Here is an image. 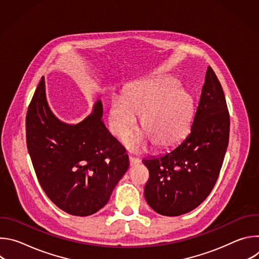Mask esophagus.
I'll use <instances>...</instances> for the list:
<instances>
[{"mask_svg": "<svg viewBox=\"0 0 259 259\" xmlns=\"http://www.w3.org/2000/svg\"><path fill=\"white\" fill-rule=\"evenodd\" d=\"M139 163H140V160H139V159L133 158V157H129V164H130L131 167L136 166V165H138Z\"/></svg>", "mask_w": 259, "mask_h": 259, "instance_id": "34e87169", "label": "esophagus"}]
</instances>
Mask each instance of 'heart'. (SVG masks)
Masks as SVG:
<instances>
[{
	"label": "heart",
	"instance_id": "b5f03b06",
	"mask_svg": "<svg viewBox=\"0 0 259 259\" xmlns=\"http://www.w3.org/2000/svg\"><path fill=\"white\" fill-rule=\"evenodd\" d=\"M195 114L194 96L179 89L172 78H157L138 83L124 97H115L109 104L108 126L120 139L128 137L137 127L144 134L127 140L132 151L145 147L149 140L157 150H169L190 132Z\"/></svg>",
	"mask_w": 259,
	"mask_h": 259
}]
</instances>
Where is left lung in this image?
<instances>
[{
    "label": "left lung",
    "mask_w": 259,
    "mask_h": 259,
    "mask_svg": "<svg viewBox=\"0 0 259 259\" xmlns=\"http://www.w3.org/2000/svg\"><path fill=\"white\" fill-rule=\"evenodd\" d=\"M229 136L225 93L208 66L190 133L169 152L142 160L150 172L144 187L147 204L165 216H179L197 208L215 186Z\"/></svg>",
    "instance_id": "left-lung-1"
}]
</instances>
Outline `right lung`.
Returning a JSON list of instances; mask_svg holds the SVG:
<instances>
[{"label":"right lung","instance_id":"1","mask_svg":"<svg viewBox=\"0 0 259 259\" xmlns=\"http://www.w3.org/2000/svg\"><path fill=\"white\" fill-rule=\"evenodd\" d=\"M102 113L97 100L82 122L60 121L48 105L44 77L27 109L26 144L36 177L48 198L71 215L100 210L129 167L125 149L106 129Z\"/></svg>","mask_w":259,"mask_h":259}]
</instances>
